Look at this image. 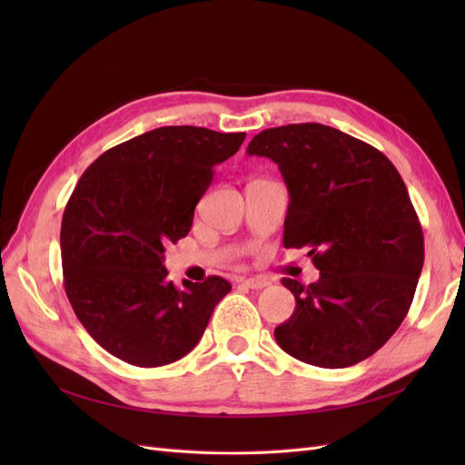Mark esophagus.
I'll return each mask as SVG.
<instances>
[{
  "label": "esophagus",
  "mask_w": 465,
  "mask_h": 465,
  "mask_svg": "<svg viewBox=\"0 0 465 465\" xmlns=\"http://www.w3.org/2000/svg\"><path fill=\"white\" fill-rule=\"evenodd\" d=\"M242 283H244L248 289H256V291H260V289L270 287V285H272V281L267 279V277H250V279H242Z\"/></svg>",
  "instance_id": "34e87169"
}]
</instances>
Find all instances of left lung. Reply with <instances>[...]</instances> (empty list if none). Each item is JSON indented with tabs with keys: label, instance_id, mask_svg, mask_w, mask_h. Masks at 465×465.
Here are the masks:
<instances>
[{
	"label": "left lung",
	"instance_id": "obj_1",
	"mask_svg": "<svg viewBox=\"0 0 465 465\" xmlns=\"http://www.w3.org/2000/svg\"><path fill=\"white\" fill-rule=\"evenodd\" d=\"M248 154L277 163L289 188L285 248H311L316 283H283L297 306L279 347L322 369L371 357L400 328L423 270V229L396 166L372 145L323 124L254 135Z\"/></svg>",
	"mask_w": 465,
	"mask_h": 465
}]
</instances>
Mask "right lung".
I'll use <instances>...</instances> for the list:
<instances>
[{"mask_svg":"<svg viewBox=\"0 0 465 465\" xmlns=\"http://www.w3.org/2000/svg\"><path fill=\"white\" fill-rule=\"evenodd\" d=\"M246 134L164 125L98 157L62 219L64 287L93 340L135 367H163L198 345L227 279L168 281L164 246L190 232L215 164Z\"/></svg>","mask_w":465,"mask_h":465,"instance_id":"right-lung-1","label":"right lung"}]
</instances>
